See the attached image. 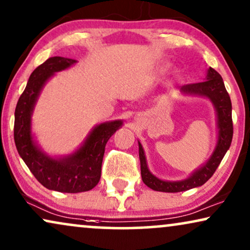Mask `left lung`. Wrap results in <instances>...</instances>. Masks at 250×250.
<instances>
[{"mask_svg": "<svg viewBox=\"0 0 250 250\" xmlns=\"http://www.w3.org/2000/svg\"><path fill=\"white\" fill-rule=\"evenodd\" d=\"M179 89L184 94L205 96V97H208L214 103L218 119V143L214 154L211 155L207 164L195 171L191 177L181 182H165L153 176L148 170L147 165H146L144 149H143L141 143H138L143 182L149 188L159 192H183L204 185L214 175L216 169H217L223 158H224L225 153L228 152L229 145H231L232 137H233L231 99H229V92L226 91L222 76L217 71L209 67L206 81L182 85L179 86Z\"/></svg>", "mask_w": 250, "mask_h": 250, "instance_id": "8db88e82", "label": "left lung"}]
</instances>
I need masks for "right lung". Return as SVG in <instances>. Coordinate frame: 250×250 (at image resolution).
Wrapping results in <instances>:
<instances>
[{
    "label": "right lung",
    "mask_w": 250,
    "mask_h": 250,
    "mask_svg": "<svg viewBox=\"0 0 250 250\" xmlns=\"http://www.w3.org/2000/svg\"><path fill=\"white\" fill-rule=\"evenodd\" d=\"M75 62L71 58L51 57L33 71L17 103L13 127L17 151L34 177L44 188L65 193L90 191L98 184L106 143L122 125L121 121H113L97 125L82 147L65 159H51L36 147L31 135V115L40 91L53 73Z\"/></svg>",
    "instance_id": "add662e5"
}]
</instances>
